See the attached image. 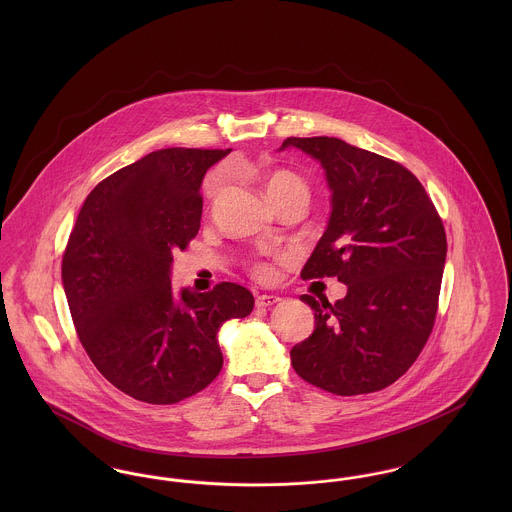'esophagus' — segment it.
Listing matches in <instances>:
<instances>
[{
  "instance_id": "34e87169",
  "label": "esophagus",
  "mask_w": 512,
  "mask_h": 512,
  "mask_svg": "<svg viewBox=\"0 0 512 512\" xmlns=\"http://www.w3.org/2000/svg\"><path fill=\"white\" fill-rule=\"evenodd\" d=\"M280 301V297L278 295H259L257 299H255V305L257 307H261V309H265V307H272V305H276Z\"/></svg>"
}]
</instances>
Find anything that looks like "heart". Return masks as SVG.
<instances>
[{
    "mask_svg": "<svg viewBox=\"0 0 512 512\" xmlns=\"http://www.w3.org/2000/svg\"><path fill=\"white\" fill-rule=\"evenodd\" d=\"M265 188H267L268 197L288 192V190H301V192L309 195L305 180L301 176H297L295 172L284 171V169L270 172L267 182H265ZM249 272H251L253 278H257L261 282H268V280L274 278V268L267 261H253L249 265Z\"/></svg>",
    "mask_w": 512,
    "mask_h": 512,
    "instance_id": "obj_1",
    "label": "heart"
}]
</instances>
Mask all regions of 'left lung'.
Listing matches in <instances>:
<instances>
[{"label": "left lung", "mask_w": 512, "mask_h": 512, "mask_svg": "<svg viewBox=\"0 0 512 512\" xmlns=\"http://www.w3.org/2000/svg\"><path fill=\"white\" fill-rule=\"evenodd\" d=\"M320 161L332 217L303 280L336 276L347 295H301L315 332L293 345V370L336 395L384 390L424 349L438 315L445 228L420 180L401 163L340 138H286Z\"/></svg>", "instance_id": "obj_1"}]
</instances>
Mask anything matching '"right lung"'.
I'll use <instances>...</instances> for the list:
<instances>
[{
	"mask_svg": "<svg viewBox=\"0 0 512 512\" xmlns=\"http://www.w3.org/2000/svg\"><path fill=\"white\" fill-rule=\"evenodd\" d=\"M230 149L167 147L113 172L86 197L61 276L78 340L122 393L172 405L205 390L222 368L220 324L253 311L234 282L172 293V251L199 232L201 180Z\"/></svg>",
	"mask_w": 512,
	"mask_h": 512,
	"instance_id": "add662e5",
	"label": "right lung"
}]
</instances>
